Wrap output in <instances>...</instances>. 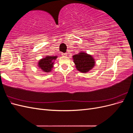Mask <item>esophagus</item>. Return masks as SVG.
Returning a JSON list of instances; mask_svg holds the SVG:
<instances>
[{
  "label": "esophagus",
  "instance_id": "esophagus-1",
  "mask_svg": "<svg viewBox=\"0 0 133 133\" xmlns=\"http://www.w3.org/2000/svg\"><path fill=\"white\" fill-rule=\"evenodd\" d=\"M62 55L63 56H67V53H62Z\"/></svg>",
  "mask_w": 133,
  "mask_h": 133
}]
</instances>
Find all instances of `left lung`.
<instances>
[{
    "label": "left lung",
    "mask_w": 133,
    "mask_h": 133,
    "mask_svg": "<svg viewBox=\"0 0 133 133\" xmlns=\"http://www.w3.org/2000/svg\"><path fill=\"white\" fill-rule=\"evenodd\" d=\"M73 59L76 69L82 73H87L95 65L94 59L84 52L73 55Z\"/></svg>",
    "instance_id": "obj_1"
}]
</instances>
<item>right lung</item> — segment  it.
Here are the masks:
<instances>
[{
  "label": "right lung",
  "instance_id": "1",
  "mask_svg": "<svg viewBox=\"0 0 133 133\" xmlns=\"http://www.w3.org/2000/svg\"><path fill=\"white\" fill-rule=\"evenodd\" d=\"M57 58V56H46L45 58L41 59L39 61L38 66L42 71L49 73L53 68L54 60Z\"/></svg>",
  "mask_w": 133,
  "mask_h": 133
}]
</instances>
